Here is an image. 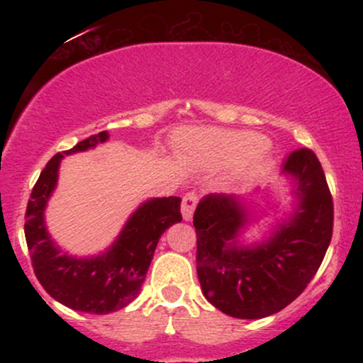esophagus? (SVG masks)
<instances>
[{
    "label": "esophagus",
    "instance_id": "obj_1",
    "mask_svg": "<svg viewBox=\"0 0 363 363\" xmlns=\"http://www.w3.org/2000/svg\"><path fill=\"white\" fill-rule=\"evenodd\" d=\"M196 205H198V194L186 193L182 198V216H184V220H189L193 216Z\"/></svg>",
    "mask_w": 363,
    "mask_h": 363
}]
</instances>
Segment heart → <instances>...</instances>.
Segmentation results:
<instances>
[{
  "instance_id": "b5f03b06",
  "label": "heart",
  "mask_w": 363,
  "mask_h": 363,
  "mask_svg": "<svg viewBox=\"0 0 363 363\" xmlns=\"http://www.w3.org/2000/svg\"><path fill=\"white\" fill-rule=\"evenodd\" d=\"M194 145L199 155L216 165L228 164V162L245 157L242 165V174L245 177L257 176L266 165L264 153L261 152L264 148V140L254 133H203Z\"/></svg>"
}]
</instances>
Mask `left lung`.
<instances>
[{"label": "left lung", "instance_id": "8db88e82", "mask_svg": "<svg viewBox=\"0 0 363 363\" xmlns=\"http://www.w3.org/2000/svg\"><path fill=\"white\" fill-rule=\"evenodd\" d=\"M283 169L297 179L301 203L268 242L237 247L234 239L247 218L232 196H206L194 211L201 290L208 302L232 318L261 319L285 309L318 273L331 242L333 196L315 153L294 150Z\"/></svg>", "mask_w": 363, "mask_h": 363}]
</instances>
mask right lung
<instances>
[{"instance_id": "1", "label": "right lung", "mask_w": 363, "mask_h": 363, "mask_svg": "<svg viewBox=\"0 0 363 363\" xmlns=\"http://www.w3.org/2000/svg\"><path fill=\"white\" fill-rule=\"evenodd\" d=\"M106 140L107 133L102 131L56 153L37 179L25 211V240L37 280L54 301L89 314H109L135 301L158 239L182 220L181 198L152 199L133 213L118 242L106 254L91 259L61 256L44 225V208L56 187L60 162L62 155L94 148Z\"/></svg>"}]
</instances>
